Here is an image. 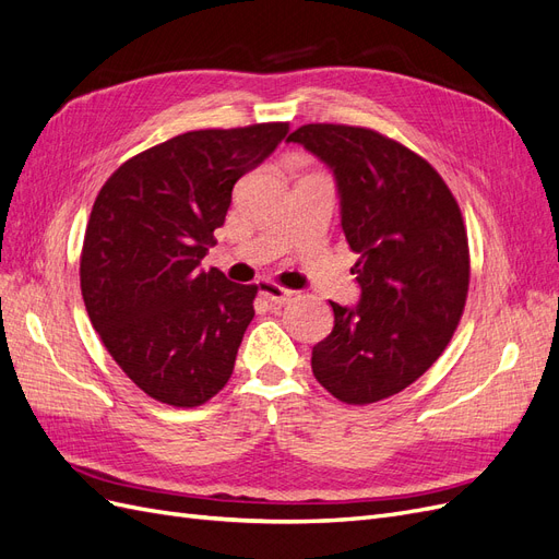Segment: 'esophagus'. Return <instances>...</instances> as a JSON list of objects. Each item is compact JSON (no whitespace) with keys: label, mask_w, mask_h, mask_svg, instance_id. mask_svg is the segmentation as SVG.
Masks as SVG:
<instances>
[{"label":"esophagus","mask_w":559,"mask_h":559,"mask_svg":"<svg viewBox=\"0 0 559 559\" xmlns=\"http://www.w3.org/2000/svg\"><path fill=\"white\" fill-rule=\"evenodd\" d=\"M259 292L267 302H273V306H284V302H289L294 298V292L284 289V286H280L275 282H267V280L259 284Z\"/></svg>","instance_id":"obj_1"}]
</instances>
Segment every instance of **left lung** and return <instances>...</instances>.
Returning <instances> with one entry per match:
<instances>
[{
	"mask_svg": "<svg viewBox=\"0 0 559 559\" xmlns=\"http://www.w3.org/2000/svg\"><path fill=\"white\" fill-rule=\"evenodd\" d=\"M286 142L324 160L361 286L331 300L333 331L312 347V373L343 403L399 394L441 357L468 294V238L448 183L415 151L370 128L310 123Z\"/></svg>",
	"mask_w": 559,
	"mask_h": 559,
	"instance_id": "1",
	"label": "left lung"
}]
</instances>
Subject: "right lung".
<instances>
[{"label":"right lung","instance_id":"add662e5","mask_svg":"<svg viewBox=\"0 0 559 559\" xmlns=\"http://www.w3.org/2000/svg\"><path fill=\"white\" fill-rule=\"evenodd\" d=\"M289 123L177 134L126 160L99 189L81 249L93 329L144 394L195 408L233 376L257 284L202 270L233 186Z\"/></svg>","mask_w":559,"mask_h":559}]
</instances>
